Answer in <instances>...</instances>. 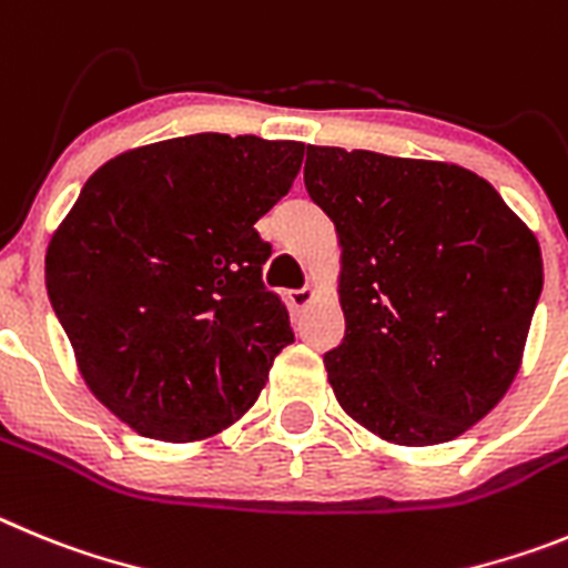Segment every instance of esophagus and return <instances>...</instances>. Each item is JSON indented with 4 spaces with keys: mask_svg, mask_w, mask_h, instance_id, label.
I'll return each mask as SVG.
<instances>
[{
    "mask_svg": "<svg viewBox=\"0 0 568 568\" xmlns=\"http://www.w3.org/2000/svg\"><path fill=\"white\" fill-rule=\"evenodd\" d=\"M288 296H291V305H294V308H305V305H308L311 300L316 296V288L314 285H303V288L291 291Z\"/></svg>",
    "mask_w": 568,
    "mask_h": 568,
    "instance_id": "obj_1",
    "label": "esophagus"
}]
</instances>
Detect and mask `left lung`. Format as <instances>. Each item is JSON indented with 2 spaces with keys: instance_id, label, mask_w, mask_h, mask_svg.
Segmentation results:
<instances>
[{
  "instance_id": "obj_1",
  "label": "left lung",
  "mask_w": 568,
  "mask_h": 568,
  "mask_svg": "<svg viewBox=\"0 0 568 568\" xmlns=\"http://www.w3.org/2000/svg\"><path fill=\"white\" fill-rule=\"evenodd\" d=\"M305 189L342 246L339 405L407 447L462 436L518 373L544 288L535 234L456 163L308 146Z\"/></svg>"
}]
</instances>
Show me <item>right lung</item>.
Returning <instances> with one entry per match:
<instances>
[{"label": "right lung", "mask_w": 568, "mask_h": 568, "mask_svg": "<svg viewBox=\"0 0 568 568\" xmlns=\"http://www.w3.org/2000/svg\"><path fill=\"white\" fill-rule=\"evenodd\" d=\"M305 144L172 138L104 163L44 260L48 296L101 405L158 442L214 436L257 402L294 342L263 285L254 223L294 183Z\"/></svg>", "instance_id": "right-lung-1"}]
</instances>
